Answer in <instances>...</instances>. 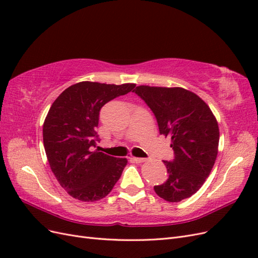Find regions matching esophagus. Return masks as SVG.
I'll list each match as a JSON object with an SVG mask.
<instances>
[{"mask_svg": "<svg viewBox=\"0 0 258 258\" xmlns=\"http://www.w3.org/2000/svg\"><path fill=\"white\" fill-rule=\"evenodd\" d=\"M132 159H134V161L137 163H141L146 160V158H140V157H132Z\"/></svg>", "mask_w": 258, "mask_h": 258, "instance_id": "1", "label": "esophagus"}]
</instances>
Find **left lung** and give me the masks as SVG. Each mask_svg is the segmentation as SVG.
Here are the masks:
<instances>
[{
    "mask_svg": "<svg viewBox=\"0 0 258 258\" xmlns=\"http://www.w3.org/2000/svg\"><path fill=\"white\" fill-rule=\"evenodd\" d=\"M154 113L159 134L171 139L174 158L163 160L169 177L154 186L169 202L190 197L206 182L217 156L220 130L208 104L184 88L138 86L134 90Z\"/></svg>",
    "mask_w": 258,
    "mask_h": 258,
    "instance_id": "left-lung-1",
    "label": "left lung"
}]
</instances>
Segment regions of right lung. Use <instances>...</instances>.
<instances>
[{"instance_id":"add662e5","label":"right lung","mask_w":258,"mask_h":258,"mask_svg":"<svg viewBox=\"0 0 258 258\" xmlns=\"http://www.w3.org/2000/svg\"><path fill=\"white\" fill-rule=\"evenodd\" d=\"M135 84L81 82L54 100L43 126V141L52 173L69 195L81 201L104 198L118 181L126 158L93 151L102 106L127 95Z\"/></svg>"}]
</instances>
